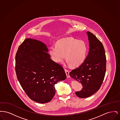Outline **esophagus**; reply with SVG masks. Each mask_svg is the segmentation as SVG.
I'll list each match as a JSON object with an SVG mask.
<instances>
[{"label":"esophagus","mask_w":120,"mask_h":120,"mask_svg":"<svg viewBox=\"0 0 120 120\" xmlns=\"http://www.w3.org/2000/svg\"><path fill=\"white\" fill-rule=\"evenodd\" d=\"M65 71L66 72L67 78H69L70 76V75H69V71L67 69H65Z\"/></svg>","instance_id":"34e87169"}]
</instances>
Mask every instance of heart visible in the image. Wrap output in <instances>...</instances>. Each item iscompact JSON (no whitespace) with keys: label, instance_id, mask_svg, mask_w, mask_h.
<instances>
[{"label":"heart","instance_id":"heart-1","mask_svg":"<svg viewBox=\"0 0 120 120\" xmlns=\"http://www.w3.org/2000/svg\"><path fill=\"white\" fill-rule=\"evenodd\" d=\"M49 52L55 62H62L65 56L68 65L71 68H76L85 62L88 46L83 40L68 38L58 40L56 46H51Z\"/></svg>","mask_w":120,"mask_h":120}]
</instances>
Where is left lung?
Returning a JSON list of instances; mask_svg holds the SVG:
<instances>
[{
    "label": "left lung",
    "instance_id": "left-lung-1",
    "mask_svg": "<svg viewBox=\"0 0 120 120\" xmlns=\"http://www.w3.org/2000/svg\"><path fill=\"white\" fill-rule=\"evenodd\" d=\"M86 33L90 48L86 61L70 72V76L83 86L80 91L75 92V94L80 98L90 97L98 90L106 69V57L103 44L90 32Z\"/></svg>",
    "mask_w": 120,
    "mask_h": 120
}]
</instances>
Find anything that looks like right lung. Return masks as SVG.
Wrapping results in <instances>:
<instances>
[{
    "label": "right lung",
    "mask_w": 120,
    "mask_h": 120,
    "mask_svg": "<svg viewBox=\"0 0 120 120\" xmlns=\"http://www.w3.org/2000/svg\"><path fill=\"white\" fill-rule=\"evenodd\" d=\"M48 52L45 44L28 38L19 46L15 57L18 80L28 96L40 103L50 102L55 94V85L67 78Z\"/></svg>",
    "instance_id": "right-lung-1"
}]
</instances>
